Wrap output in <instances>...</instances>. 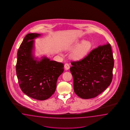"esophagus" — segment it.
Segmentation results:
<instances>
[{
    "label": "esophagus",
    "mask_w": 130,
    "mask_h": 130,
    "mask_svg": "<svg viewBox=\"0 0 130 130\" xmlns=\"http://www.w3.org/2000/svg\"><path fill=\"white\" fill-rule=\"evenodd\" d=\"M64 68L66 69V70H68L70 68V67L69 64H68V63L65 64L64 66Z\"/></svg>",
    "instance_id": "34e87169"
}]
</instances>
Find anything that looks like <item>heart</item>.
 Segmentation results:
<instances>
[{
	"label": "heart",
	"instance_id": "heart-1",
	"mask_svg": "<svg viewBox=\"0 0 130 130\" xmlns=\"http://www.w3.org/2000/svg\"><path fill=\"white\" fill-rule=\"evenodd\" d=\"M91 44L88 41H84L78 45L72 53V58L75 59H79L83 58L88 52Z\"/></svg>",
	"mask_w": 130,
	"mask_h": 130
}]
</instances>
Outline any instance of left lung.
<instances>
[{"instance_id":"left-lung-1","label":"left lung","mask_w":130,"mask_h":130,"mask_svg":"<svg viewBox=\"0 0 130 130\" xmlns=\"http://www.w3.org/2000/svg\"><path fill=\"white\" fill-rule=\"evenodd\" d=\"M71 64L74 91L81 98L97 97L110 85L114 59L109 43L95 48L82 59L72 61Z\"/></svg>"}]
</instances>
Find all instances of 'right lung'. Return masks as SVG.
I'll list each match as a JSON object with an SVG mask.
<instances>
[{"instance_id": "add662e5", "label": "right lung", "mask_w": 130, "mask_h": 130, "mask_svg": "<svg viewBox=\"0 0 130 130\" xmlns=\"http://www.w3.org/2000/svg\"><path fill=\"white\" fill-rule=\"evenodd\" d=\"M38 33L27 34L17 53L16 73L22 91L35 100H44L55 92L58 77L64 72V64L43 57L39 61L32 54L34 39Z\"/></svg>"}]
</instances>
